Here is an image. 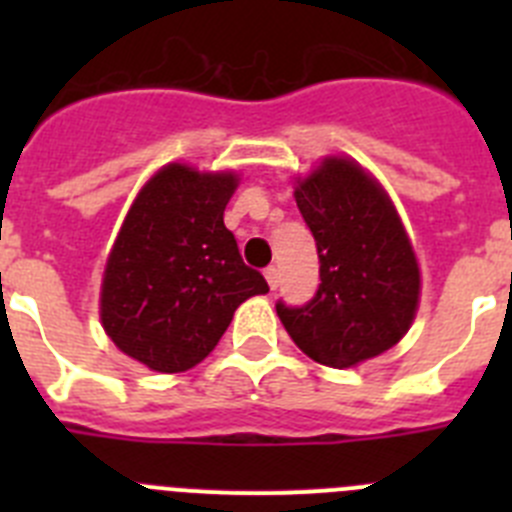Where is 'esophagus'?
<instances>
[{
  "instance_id": "1",
  "label": "esophagus",
  "mask_w": 512,
  "mask_h": 512,
  "mask_svg": "<svg viewBox=\"0 0 512 512\" xmlns=\"http://www.w3.org/2000/svg\"><path fill=\"white\" fill-rule=\"evenodd\" d=\"M264 277H266V282H269L271 289H277V284H279V269H277V266H269V269H264Z\"/></svg>"
}]
</instances>
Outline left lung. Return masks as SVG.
Returning <instances> with one entry per match:
<instances>
[{
  "label": "left lung",
  "mask_w": 512,
  "mask_h": 512,
  "mask_svg": "<svg viewBox=\"0 0 512 512\" xmlns=\"http://www.w3.org/2000/svg\"><path fill=\"white\" fill-rule=\"evenodd\" d=\"M295 200L320 259L318 292L277 302L292 341L318 364L356 366L384 354L413 325L420 271L384 189L348 158H325L297 182Z\"/></svg>",
  "instance_id": "1"
}]
</instances>
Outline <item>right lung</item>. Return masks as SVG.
<instances>
[{
  "label": "right lung",
  "mask_w": 512,
  "mask_h": 512,
  "mask_svg": "<svg viewBox=\"0 0 512 512\" xmlns=\"http://www.w3.org/2000/svg\"><path fill=\"white\" fill-rule=\"evenodd\" d=\"M235 174H200L169 164L140 189L104 266L102 325L122 354L153 372L200 364L233 312L269 292L243 264L223 212Z\"/></svg>",
  "instance_id": "right-lung-1"
}]
</instances>
